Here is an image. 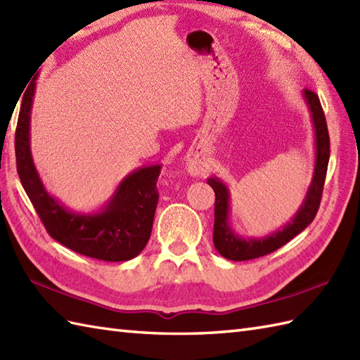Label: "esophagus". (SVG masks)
<instances>
[{
	"instance_id": "1",
	"label": "esophagus",
	"mask_w": 360,
	"mask_h": 360,
	"mask_svg": "<svg viewBox=\"0 0 360 360\" xmlns=\"http://www.w3.org/2000/svg\"><path fill=\"white\" fill-rule=\"evenodd\" d=\"M209 165L205 164L204 159H200V156L196 155H188L187 156V170L190 174L193 176H202L205 172H207Z\"/></svg>"
}]
</instances>
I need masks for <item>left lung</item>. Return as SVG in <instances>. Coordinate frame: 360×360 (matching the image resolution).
<instances>
[{
	"label": "left lung",
	"mask_w": 360,
	"mask_h": 360,
	"mask_svg": "<svg viewBox=\"0 0 360 360\" xmlns=\"http://www.w3.org/2000/svg\"><path fill=\"white\" fill-rule=\"evenodd\" d=\"M304 101H307L312 124L316 129V167L312 182L304 196V201L295 217L290 219L281 231L264 236V238H241L229 226V190L218 178H209L207 184L215 192V224H213V244H215L219 255L233 262H246L271 254V252L285 246L304 231L316 218L320 200H322L328 160H330V134H328L326 119L319 96L311 89H303Z\"/></svg>",
	"instance_id": "obj_1"
}]
</instances>
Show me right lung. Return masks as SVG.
<instances>
[{
	"instance_id": "add662e5",
	"label": "right lung",
	"mask_w": 360,
	"mask_h": 360,
	"mask_svg": "<svg viewBox=\"0 0 360 360\" xmlns=\"http://www.w3.org/2000/svg\"><path fill=\"white\" fill-rule=\"evenodd\" d=\"M35 79L30 80L21 101L15 131V156L21 184L46 232L68 249L85 257L103 262H127L137 257L151 235L159 200L156 182L160 165L142 167L129 173L101 212L83 215L68 210L46 192L30 155L29 128Z\"/></svg>"
}]
</instances>
